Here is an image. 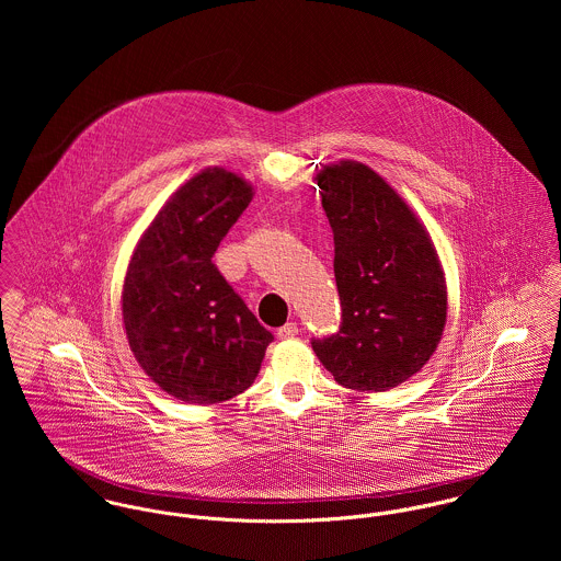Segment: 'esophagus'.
<instances>
[{
  "instance_id": "esophagus-1",
  "label": "esophagus",
  "mask_w": 561,
  "mask_h": 561,
  "mask_svg": "<svg viewBox=\"0 0 561 561\" xmlns=\"http://www.w3.org/2000/svg\"><path fill=\"white\" fill-rule=\"evenodd\" d=\"M298 332H300V328H298V323H294V321H289V323H285V325H280V328L276 330L278 339H291V336H296Z\"/></svg>"
}]
</instances>
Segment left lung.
<instances>
[{"label":"left lung","instance_id":"obj_1","mask_svg":"<svg viewBox=\"0 0 561 561\" xmlns=\"http://www.w3.org/2000/svg\"><path fill=\"white\" fill-rule=\"evenodd\" d=\"M318 185L334 238L341 323L334 334L311 339L313 352L345 389H393L440 341L447 287L438 254L398 192L369 165H328Z\"/></svg>","mask_w":561,"mask_h":561}]
</instances>
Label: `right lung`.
Returning <instances> with one entry per match:
<instances>
[{
  "label": "right lung",
  "instance_id": "1",
  "mask_svg": "<svg viewBox=\"0 0 561 561\" xmlns=\"http://www.w3.org/2000/svg\"><path fill=\"white\" fill-rule=\"evenodd\" d=\"M250 198L238 174L205 170L165 203L131 256L123 287L129 347L176 400L240 396L274 341L211 261Z\"/></svg>",
  "mask_w": 561,
  "mask_h": 561
}]
</instances>
